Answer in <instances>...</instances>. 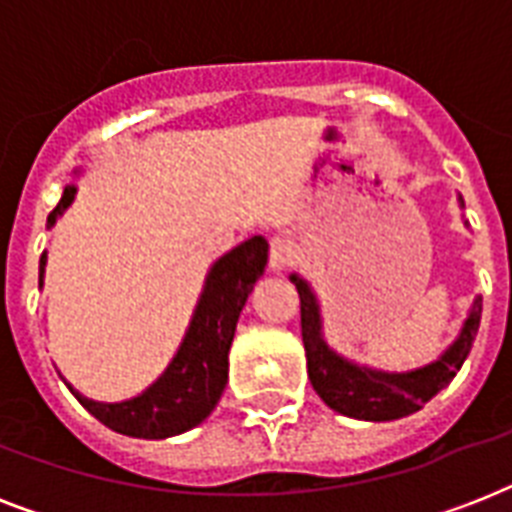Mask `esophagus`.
Masks as SVG:
<instances>
[{"instance_id":"34e87169","label":"esophagus","mask_w":512,"mask_h":512,"mask_svg":"<svg viewBox=\"0 0 512 512\" xmlns=\"http://www.w3.org/2000/svg\"><path fill=\"white\" fill-rule=\"evenodd\" d=\"M295 244L289 239H284V236H276V239H271V257H268V263H271V271L281 273L287 271L289 265L295 263Z\"/></svg>"}]
</instances>
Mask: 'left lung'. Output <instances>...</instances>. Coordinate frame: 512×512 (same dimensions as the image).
<instances>
[{
    "instance_id": "1",
    "label": "left lung",
    "mask_w": 512,
    "mask_h": 512,
    "mask_svg": "<svg viewBox=\"0 0 512 512\" xmlns=\"http://www.w3.org/2000/svg\"><path fill=\"white\" fill-rule=\"evenodd\" d=\"M457 201L465 209L462 196H457ZM465 228H468V220H465ZM289 281L295 284L300 295V327H303L305 361H308L313 390L329 409L353 420L388 422L420 412L422 404H428L430 398L446 388L454 380V374L460 372L481 324V297H476L462 321L460 335L446 345L436 361L409 369V372H382V369L358 364L337 353L324 337V316H321V303L313 287L300 273H292Z\"/></svg>"
}]
</instances>
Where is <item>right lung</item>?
<instances>
[{
	"mask_svg": "<svg viewBox=\"0 0 512 512\" xmlns=\"http://www.w3.org/2000/svg\"><path fill=\"white\" fill-rule=\"evenodd\" d=\"M82 172V167H76L74 177H82ZM76 191H79L76 183L63 188L58 207L47 217V231L74 204ZM265 265H268V241L263 236L241 241L239 247H233L209 265L207 279L175 356L167 369L138 396L106 404L82 396L66 377L63 382L95 420L122 436L172 438L196 428L207 420L223 396L228 382V350L236 335V321L241 308L247 305V297L252 295V287L265 273ZM44 268H47V252H42L39 260V287L44 284Z\"/></svg>",
	"mask_w": 512,
	"mask_h": 512,
	"instance_id": "obj_1",
	"label": "right lung"
}]
</instances>
